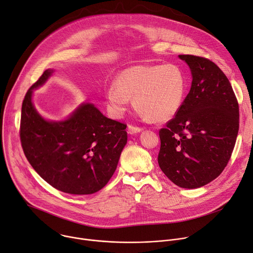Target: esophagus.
<instances>
[{"label":"esophagus","instance_id":"1","mask_svg":"<svg viewBox=\"0 0 253 253\" xmlns=\"http://www.w3.org/2000/svg\"><path fill=\"white\" fill-rule=\"evenodd\" d=\"M144 128L142 126H133V125H128L127 126V130L129 133H137L142 131Z\"/></svg>","mask_w":253,"mask_h":253}]
</instances>
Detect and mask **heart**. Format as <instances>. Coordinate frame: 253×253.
Segmentation results:
<instances>
[{
	"instance_id": "1",
	"label": "heart",
	"mask_w": 253,
	"mask_h": 253,
	"mask_svg": "<svg viewBox=\"0 0 253 253\" xmlns=\"http://www.w3.org/2000/svg\"><path fill=\"white\" fill-rule=\"evenodd\" d=\"M187 89L185 72L175 64L134 66L116 77L106 90L111 111L120 115L133 97L134 104L154 122L172 119L182 106Z\"/></svg>"
}]
</instances>
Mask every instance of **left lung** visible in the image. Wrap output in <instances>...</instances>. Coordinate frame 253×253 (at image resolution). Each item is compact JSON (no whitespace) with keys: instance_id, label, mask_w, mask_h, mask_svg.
Masks as SVG:
<instances>
[{"instance_id":"8db88e82","label":"left lung","mask_w":253,"mask_h":253,"mask_svg":"<svg viewBox=\"0 0 253 253\" xmlns=\"http://www.w3.org/2000/svg\"><path fill=\"white\" fill-rule=\"evenodd\" d=\"M192 74L182 106L159 130L158 163L183 188H198L227 166L239 130V105L223 71L203 56L180 54Z\"/></svg>"}]
</instances>
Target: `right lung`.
Segmentation results:
<instances>
[{
	"label": "right lung",
	"mask_w": 253,
	"mask_h": 253,
	"mask_svg": "<svg viewBox=\"0 0 253 253\" xmlns=\"http://www.w3.org/2000/svg\"><path fill=\"white\" fill-rule=\"evenodd\" d=\"M46 70L27 91L21 110L20 141L33 169L48 184L71 194L103 188L127 141L126 125L107 119L93 104H82L65 122H47L37 113L32 90L51 75Z\"/></svg>",
	"instance_id": "right-lung-1"
}]
</instances>
